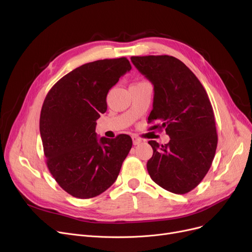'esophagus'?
Instances as JSON below:
<instances>
[{
	"label": "esophagus",
	"instance_id": "obj_1",
	"mask_svg": "<svg viewBox=\"0 0 252 252\" xmlns=\"http://www.w3.org/2000/svg\"><path fill=\"white\" fill-rule=\"evenodd\" d=\"M132 139H133V144H134V145H138V144L142 143V139H140V138L137 137V136H133Z\"/></svg>",
	"mask_w": 252,
	"mask_h": 252
}]
</instances>
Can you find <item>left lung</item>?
<instances>
[{"label": "left lung", "mask_w": 252, "mask_h": 252, "mask_svg": "<svg viewBox=\"0 0 252 252\" xmlns=\"http://www.w3.org/2000/svg\"><path fill=\"white\" fill-rule=\"evenodd\" d=\"M138 71L152 83L151 129L165 128L169 143L149 141L151 179L177 194L192 190L209 171L217 147L215 118L200 80L178 59L170 56L132 57Z\"/></svg>", "instance_id": "8db88e82"}]
</instances>
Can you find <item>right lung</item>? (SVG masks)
<instances>
[{"mask_svg": "<svg viewBox=\"0 0 252 252\" xmlns=\"http://www.w3.org/2000/svg\"><path fill=\"white\" fill-rule=\"evenodd\" d=\"M130 69L126 58L82 64L54 84L43 103L40 134L47 167L75 198L91 199L110 188L132 148L128 135L97 139L95 133L109 90Z\"/></svg>", "mask_w": 252, "mask_h": 252, "instance_id": "add662e5", "label": "right lung"}]
</instances>
